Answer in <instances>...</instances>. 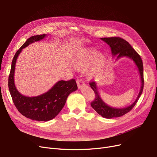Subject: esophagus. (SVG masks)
Returning a JSON list of instances; mask_svg holds the SVG:
<instances>
[{
	"instance_id": "obj_1",
	"label": "esophagus",
	"mask_w": 157,
	"mask_h": 157,
	"mask_svg": "<svg viewBox=\"0 0 157 157\" xmlns=\"http://www.w3.org/2000/svg\"><path fill=\"white\" fill-rule=\"evenodd\" d=\"M77 85L78 86V88H81L82 87L85 86V83L82 79H77Z\"/></svg>"
}]
</instances>
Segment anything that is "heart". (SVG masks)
<instances>
[{
  "mask_svg": "<svg viewBox=\"0 0 157 157\" xmlns=\"http://www.w3.org/2000/svg\"><path fill=\"white\" fill-rule=\"evenodd\" d=\"M107 58L103 53H98L94 49H85L75 56L74 65L78 69H85L88 66L86 74L92 78L103 71L106 63Z\"/></svg>",
  "mask_w": 157,
  "mask_h": 157,
  "instance_id": "1",
  "label": "heart"
}]
</instances>
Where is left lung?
I'll list each match as a JSON object with an SVG mask.
<instances>
[{
	"label": "left lung",
	"mask_w": 157,
	"mask_h": 157,
	"mask_svg": "<svg viewBox=\"0 0 157 157\" xmlns=\"http://www.w3.org/2000/svg\"><path fill=\"white\" fill-rule=\"evenodd\" d=\"M101 40L110 46L113 57L117 56V59H120L121 58L126 57L133 60L134 63L137 66L140 74L141 86L137 98L131 105L124 108H113L108 105L100 97L96 83L93 81L89 83L95 94V99L91 103L92 107L98 114L104 118L111 119L113 117H119L125 115L132 110L137 103L142 93L143 88H144V72H143L142 61L139 54L125 40L119 37L101 38Z\"/></svg>",
	"instance_id": "1"
}]
</instances>
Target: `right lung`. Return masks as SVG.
I'll return each mask as SVG.
<instances>
[{
	"label": "right lung",
	"mask_w": 157,
	"mask_h": 157,
	"mask_svg": "<svg viewBox=\"0 0 157 157\" xmlns=\"http://www.w3.org/2000/svg\"><path fill=\"white\" fill-rule=\"evenodd\" d=\"M47 35L33 36L27 40L17 51L13 59L8 79V86L13 103L18 112L25 117L37 121H48L55 117L63 108L69 95L76 91L78 86L76 81L61 80L50 90L38 95L29 97L20 94L15 85V71L17 59L22 49L29 44L44 40Z\"/></svg>",
	"instance_id": "add662e5"
}]
</instances>
